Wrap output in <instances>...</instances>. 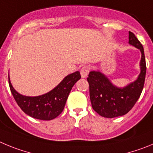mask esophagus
Returning <instances> with one entry per match:
<instances>
[{"label":"esophagus","mask_w":153,"mask_h":153,"mask_svg":"<svg viewBox=\"0 0 153 153\" xmlns=\"http://www.w3.org/2000/svg\"><path fill=\"white\" fill-rule=\"evenodd\" d=\"M89 71H90V67L88 66V65H85V66H83L80 71L81 72V75H82V78H85L88 76V75Z\"/></svg>","instance_id":"34e87169"}]
</instances>
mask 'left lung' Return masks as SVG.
Masks as SVG:
<instances>
[{
    "label": "left lung",
    "mask_w": 153,
    "mask_h": 153,
    "mask_svg": "<svg viewBox=\"0 0 153 153\" xmlns=\"http://www.w3.org/2000/svg\"><path fill=\"white\" fill-rule=\"evenodd\" d=\"M129 44L140 49L141 53L140 73L134 82L119 88L100 70L90 71L87 78L92 107L104 117L114 118L127 114L136 104L143 89L146 72L143 47L132 32H129Z\"/></svg>",
    "instance_id": "8db88e82"
}]
</instances>
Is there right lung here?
I'll list each match as a JSON object with an SVG mask.
<instances>
[{"mask_svg": "<svg viewBox=\"0 0 153 153\" xmlns=\"http://www.w3.org/2000/svg\"><path fill=\"white\" fill-rule=\"evenodd\" d=\"M9 85L16 102L23 112L29 116L42 120H50L62 112L72 87L81 78L78 71L65 77L53 90L36 97L22 95L12 86L10 75Z\"/></svg>", "mask_w": 153, "mask_h": 153, "instance_id": "obj_1", "label": "right lung"}]
</instances>
